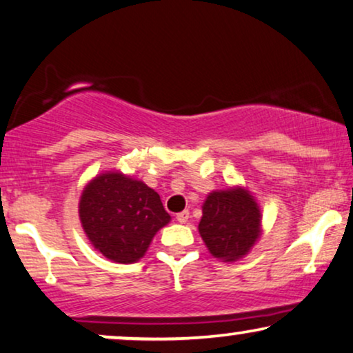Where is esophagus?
I'll return each instance as SVG.
<instances>
[{
  "label": "esophagus",
  "mask_w": 353,
  "mask_h": 353,
  "mask_svg": "<svg viewBox=\"0 0 353 353\" xmlns=\"http://www.w3.org/2000/svg\"><path fill=\"white\" fill-rule=\"evenodd\" d=\"M176 220L179 223H187V220H189V210H184V212L177 213Z\"/></svg>",
  "instance_id": "obj_1"
}]
</instances>
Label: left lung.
Segmentation results:
<instances>
[{
	"instance_id": "8db88e82",
	"label": "left lung",
	"mask_w": 353,
	"mask_h": 353,
	"mask_svg": "<svg viewBox=\"0 0 353 353\" xmlns=\"http://www.w3.org/2000/svg\"><path fill=\"white\" fill-rule=\"evenodd\" d=\"M202 213L199 233L210 254L225 262L246 256L261 236V210L244 187L212 192Z\"/></svg>"
}]
</instances>
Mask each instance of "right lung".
Listing matches in <instances>:
<instances>
[{"label":"right lung","mask_w":353,"mask_h":353,"mask_svg":"<svg viewBox=\"0 0 353 353\" xmlns=\"http://www.w3.org/2000/svg\"><path fill=\"white\" fill-rule=\"evenodd\" d=\"M79 220L91 244L119 264L145 256L154 234L171 216L158 192L119 171L102 172L84 187Z\"/></svg>","instance_id":"1"}]
</instances>
